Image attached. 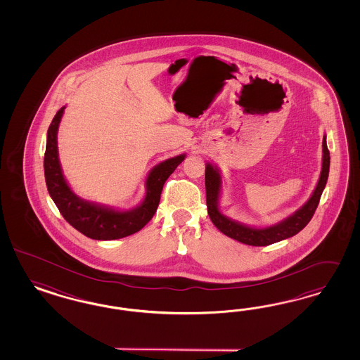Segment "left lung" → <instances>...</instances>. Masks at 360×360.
Returning <instances> with one entry per match:
<instances>
[{
  "instance_id": "left-lung-1",
  "label": "left lung",
  "mask_w": 360,
  "mask_h": 360,
  "mask_svg": "<svg viewBox=\"0 0 360 360\" xmlns=\"http://www.w3.org/2000/svg\"><path fill=\"white\" fill-rule=\"evenodd\" d=\"M322 153H323L322 170H321L316 188L311 196L309 198V200L302 207L298 208L288 218L265 229H256V227L243 224L240 221L227 218L220 212L219 198L221 191V175L217 166L208 162L206 165V200H207V211L211 221L215 224V227L220 232H223L231 239L238 240L240 243L255 245V247H265L273 243L295 236V233H298L301 229H305L306 224L313 218L321 195L326 186L328 169H330V152L327 149L326 136H323Z\"/></svg>"
}]
</instances>
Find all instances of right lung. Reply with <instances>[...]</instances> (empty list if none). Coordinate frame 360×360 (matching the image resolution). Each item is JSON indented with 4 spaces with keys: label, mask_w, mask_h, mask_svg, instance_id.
<instances>
[{
    "label": "right lung",
    "mask_w": 360,
    "mask_h": 360,
    "mask_svg": "<svg viewBox=\"0 0 360 360\" xmlns=\"http://www.w3.org/2000/svg\"><path fill=\"white\" fill-rule=\"evenodd\" d=\"M65 107L56 112L47 131L44 152V178L49 194L53 198L62 217L79 232L95 240H116L127 238L143 229L155 214L166 179L176 166L185 160L179 154L154 166L146 178V194L137 207L120 211L84 200L67 184L58 157V128Z\"/></svg>",
    "instance_id": "1"
}]
</instances>
